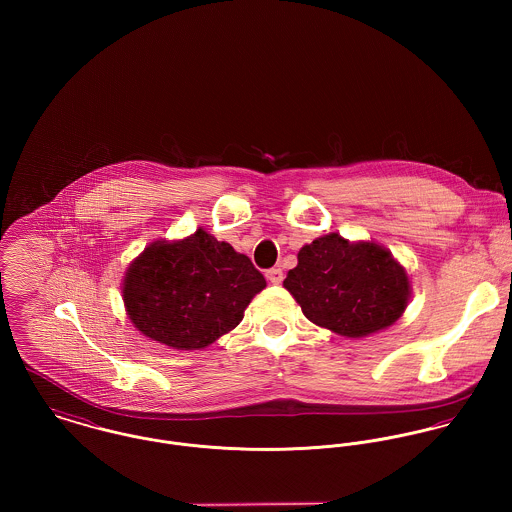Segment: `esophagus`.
Instances as JSON below:
<instances>
[{"label": "esophagus", "instance_id": "34e87169", "mask_svg": "<svg viewBox=\"0 0 512 512\" xmlns=\"http://www.w3.org/2000/svg\"><path fill=\"white\" fill-rule=\"evenodd\" d=\"M266 278H268V282H272V284H282V282H284V270H282V268H270V270L266 272Z\"/></svg>", "mask_w": 512, "mask_h": 512}]
</instances>
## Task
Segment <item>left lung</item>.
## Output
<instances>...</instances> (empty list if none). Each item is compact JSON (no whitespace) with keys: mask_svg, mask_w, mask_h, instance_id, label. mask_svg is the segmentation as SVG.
Returning <instances> with one entry per match:
<instances>
[{"mask_svg":"<svg viewBox=\"0 0 512 512\" xmlns=\"http://www.w3.org/2000/svg\"><path fill=\"white\" fill-rule=\"evenodd\" d=\"M284 288L311 323L351 339L396 323L410 299L408 274L390 250L337 232L299 250Z\"/></svg>","mask_w":512,"mask_h":512,"instance_id":"obj_1","label":"left lung"}]
</instances>
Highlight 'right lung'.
I'll return each instance as SVG.
<instances>
[{
    "label": "right lung",
    "instance_id": "obj_1",
    "mask_svg": "<svg viewBox=\"0 0 512 512\" xmlns=\"http://www.w3.org/2000/svg\"><path fill=\"white\" fill-rule=\"evenodd\" d=\"M264 276L248 256L199 228L183 240H155L130 264L122 293L128 317L151 341L197 351L232 331Z\"/></svg>",
    "mask_w": 512,
    "mask_h": 512
}]
</instances>
